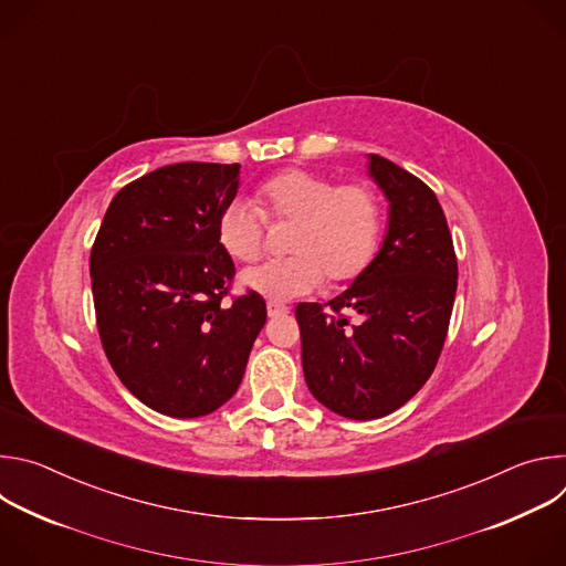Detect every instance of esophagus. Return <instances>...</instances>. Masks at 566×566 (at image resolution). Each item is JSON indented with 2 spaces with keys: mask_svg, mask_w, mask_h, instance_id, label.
Masks as SVG:
<instances>
[{
  "mask_svg": "<svg viewBox=\"0 0 566 566\" xmlns=\"http://www.w3.org/2000/svg\"><path fill=\"white\" fill-rule=\"evenodd\" d=\"M266 311H269L271 317H280V315H286V313H289V306L282 304V302H277V300H269V302H266Z\"/></svg>",
  "mask_w": 566,
  "mask_h": 566,
  "instance_id": "obj_1",
  "label": "esophagus"
}]
</instances>
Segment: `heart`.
Masks as SVG:
<instances>
[{
  "instance_id": "1",
  "label": "heart",
  "mask_w": 566,
  "mask_h": 566,
  "mask_svg": "<svg viewBox=\"0 0 566 566\" xmlns=\"http://www.w3.org/2000/svg\"><path fill=\"white\" fill-rule=\"evenodd\" d=\"M293 221L282 260L241 273L249 291L277 302L308 295L325 282L358 277L376 255L382 210L374 190L338 186L308 170H284L258 190V206L234 199L217 219L219 247L237 262L251 264L264 253L266 221Z\"/></svg>"
}]
</instances>
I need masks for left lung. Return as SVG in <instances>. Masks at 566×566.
<instances>
[{
    "instance_id": "8db88e82",
    "label": "left lung",
    "mask_w": 566,
    "mask_h": 566,
    "mask_svg": "<svg viewBox=\"0 0 566 566\" xmlns=\"http://www.w3.org/2000/svg\"><path fill=\"white\" fill-rule=\"evenodd\" d=\"M367 175L389 203L376 258L329 300L302 302V369L332 412L369 421L398 410L426 385L446 343L457 258L437 195L391 160L367 154ZM343 310L357 313L349 326Z\"/></svg>"
}]
</instances>
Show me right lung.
<instances>
[{"mask_svg":"<svg viewBox=\"0 0 566 566\" xmlns=\"http://www.w3.org/2000/svg\"><path fill=\"white\" fill-rule=\"evenodd\" d=\"M239 164H175L125 186L94 241L98 334L120 382L147 408L197 419L237 391L266 302L223 304L234 275L217 219L239 190Z\"/></svg>","mask_w":566,"mask_h":566,"instance_id":"obj_1","label":"right lung"}]
</instances>
